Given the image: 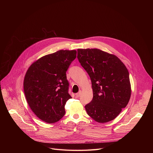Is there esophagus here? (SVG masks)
Wrapping results in <instances>:
<instances>
[{
    "label": "esophagus",
    "instance_id": "34e87169",
    "mask_svg": "<svg viewBox=\"0 0 153 153\" xmlns=\"http://www.w3.org/2000/svg\"><path fill=\"white\" fill-rule=\"evenodd\" d=\"M81 91H80L79 93H76V97H80V94H81Z\"/></svg>",
    "mask_w": 153,
    "mask_h": 153
}]
</instances>
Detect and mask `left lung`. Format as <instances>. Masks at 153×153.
Instances as JSON below:
<instances>
[{
  "mask_svg": "<svg viewBox=\"0 0 153 153\" xmlns=\"http://www.w3.org/2000/svg\"><path fill=\"white\" fill-rule=\"evenodd\" d=\"M77 59L90 77L93 98L87 114L99 123L114 120L126 106L131 89L128 71L115 55L99 49H78Z\"/></svg>",
  "mask_w": 153,
  "mask_h": 153,
  "instance_id": "left-lung-1",
  "label": "left lung"
}]
</instances>
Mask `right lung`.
<instances>
[{
	"instance_id": "obj_1",
	"label": "right lung",
	"mask_w": 153,
	"mask_h": 153,
	"mask_svg": "<svg viewBox=\"0 0 153 153\" xmlns=\"http://www.w3.org/2000/svg\"><path fill=\"white\" fill-rule=\"evenodd\" d=\"M76 50H59L33 63L24 80L28 104L42 121L53 123L65 114V105L71 98L66 72L76 57Z\"/></svg>"
}]
</instances>
